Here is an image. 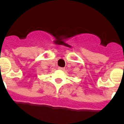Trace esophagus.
Listing matches in <instances>:
<instances>
[{
  "mask_svg": "<svg viewBox=\"0 0 124 124\" xmlns=\"http://www.w3.org/2000/svg\"><path fill=\"white\" fill-rule=\"evenodd\" d=\"M58 69H59V70H64V68L58 67Z\"/></svg>",
  "mask_w": 124,
  "mask_h": 124,
  "instance_id": "34e87169",
  "label": "esophagus"
}]
</instances>
